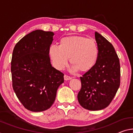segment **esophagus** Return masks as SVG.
Here are the masks:
<instances>
[{"label": "esophagus", "mask_w": 133, "mask_h": 133, "mask_svg": "<svg viewBox=\"0 0 133 133\" xmlns=\"http://www.w3.org/2000/svg\"><path fill=\"white\" fill-rule=\"evenodd\" d=\"M71 79V77H70L69 76H68V75H64V79H65V80L67 81V80H69V79Z\"/></svg>", "instance_id": "esophagus-1"}]
</instances>
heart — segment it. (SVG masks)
<instances>
[{
	"label": "heart",
	"mask_w": 133,
	"mask_h": 133,
	"mask_svg": "<svg viewBox=\"0 0 133 133\" xmlns=\"http://www.w3.org/2000/svg\"><path fill=\"white\" fill-rule=\"evenodd\" d=\"M49 54L54 66L61 70L67 64L68 58L71 63L70 70L85 72L95 66L99 50L93 39L83 36H72L62 38L60 45L52 44Z\"/></svg>",
	"instance_id": "obj_1"
}]
</instances>
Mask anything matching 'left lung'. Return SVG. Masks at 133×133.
<instances>
[{"mask_svg":"<svg viewBox=\"0 0 133 133\" xmlns=\"http://www.w3.org/2000/svg\"><path fill=\"white\" fill-rule=\"evenodd\" d=\"M99 55L92 68L80 77L81 88L77 96L80 105L90 111L107 108L120 85V64L114 46L95 32Z\"/></svg>","mask_w":133,"mask_h":133,"instance_id":"obj_1","label":"left lung"}]
</instances>
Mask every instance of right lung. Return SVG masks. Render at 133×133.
Here are the masks:
<instances>
[{"label":"right lung","mask_w":133,"mask_h":133,"mask_svg":"<svg viewBox=\"0 0 133 133\" xmlns=\"http://www.w3.org/2000/svg\"><path fill=\"white\" fill-rule=\"evenodd\" d=\"M54 33L41 30L22 38L14 47L11 61L12 87L26 109L42 112L51 107L64 74L52 66L49 49Z\"/></svg>","instance_id":"right-lung-1"}]
</instances>
